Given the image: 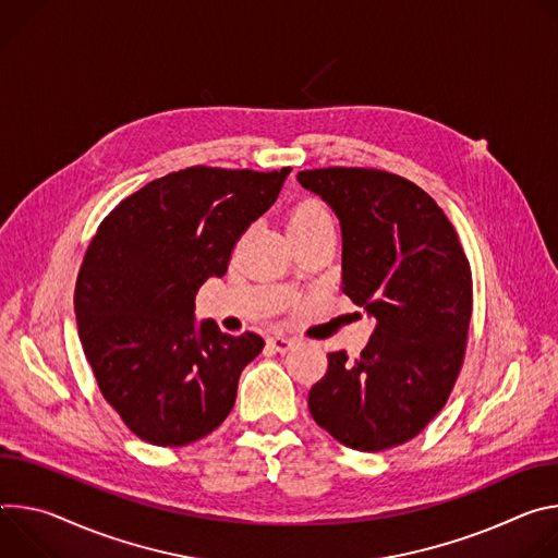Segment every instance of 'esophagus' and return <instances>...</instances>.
I'll return each instance as SVG.
<instances>
[{
	"mask_svg": "<svg viewBox=\"0 0 558 558\" xmlns=\"http://www.w3.org/2000/svg\"><path fill=\"white\" fill-rule=\"evenodd\" d=\"M294 339H290V337H286V335H272V337H268V348L270 350H275V352H281V354H286V352H290L292 348H294Z\"/></svg>",
	"mask_w": 558,
	"mask_h": 558,
	"instance_id": "obj_1",
	"label": "esophagus"
}]
</instances>
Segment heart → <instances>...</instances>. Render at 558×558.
<instances>
[{"mask_svg": "<svg viewBox=\"0 0 558 558\" xmlns=\"http://www.w3.org/2000/svg\"><path fill=\"white\" fill-rule=\"evenodd\" d=\"M319 221H332L328 210L317 202H303L292 213L288 228L290 226H311V223H319Z\"/></svg>", "mask_w": 558, "mask_h": 558, "instance_id": "heart-1", "label": "heart"}]
</instances>
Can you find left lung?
<instances>
[{
  "label": "left lung",
  "mask_w": 558,
  "mask_h": 558,
  "mask_svg": "<svg viewBox=\"0 0 558 558\" xmlns=\"http://www.w3.org/2000/svg\"><path fill=\"white\" fill-rule=\"evenodd\" d=\"M341 226V288L377 322L361 356L328 354L307 395L317 425L359 452L401 446L439 414L463 363L472 275L454 226L416 183L375 168L296 174Z\"/></svg>",
  "instance_id": "1"
}]
</instances>
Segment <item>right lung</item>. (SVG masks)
Segmentation results:
<instances>
[{
    "instance_id": "1",
    "label": "right lung",
    "mask_w": 558,
    "mask_h": 558,
    "mask_svg": "<svg viewBox=\"0 0 558 558\" xmlns=\"http://www.w3.org/2000/svg\"><path fill=\"white\" fill-rule=\"evenodd\" d=\"M290 170L170 172L123 199L93 236L75 288L77 330L104 399L140 439L189 446L230 414L264 339L197 322L195 296L226 275L232 245L277 202Z\"/></svg>"
}]
</instances>
